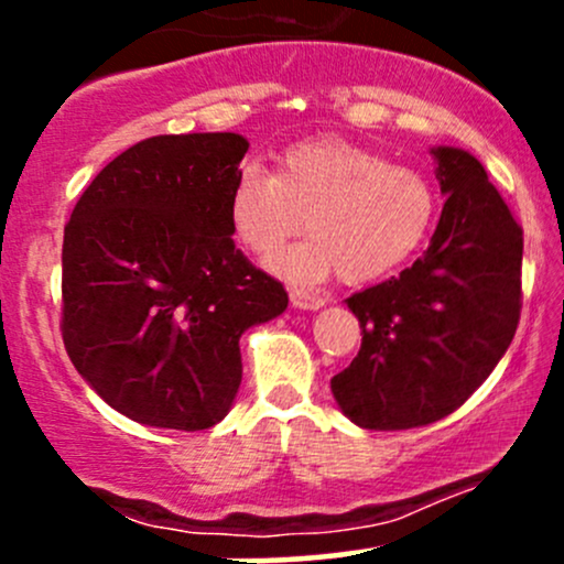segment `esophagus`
I'll return each instance as SVG.
<instances>
[{"instance_id": "esophagus-1", "label": "esophagus", "mask_w": 564, "mask_h": 564, "mask_svg": "<svg viewBox=\"0 0 564 564\" xmlns=\"http://www.w3.org/2000/svg\"><path fill=\"white\" fill-rule=\"evenodd\" d=\"M291 304H294V307H300V310H318V307H323V304H326V300H323V296H318V294H310V291L294 289V291H291Z\"/></svg>"}]
</instances>
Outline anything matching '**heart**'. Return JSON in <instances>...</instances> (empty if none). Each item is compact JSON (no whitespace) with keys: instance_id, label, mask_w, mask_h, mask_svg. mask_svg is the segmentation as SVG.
<instances>
[{"instance_id":"b5f03b06","label":"heart","mask_w":564,"mask_h":564,"mask_svg":"<svg viewBox=\"0 0 564 564\" xmlns=\"http://www.w3.org/2000/svg\"><path fill=\"white\" fill-rule=\"evenodd\" d=\"M435 212V185L422 170L345 138L283 148L275 174L243 164L228 196L232 236L257 257L273 254L307 215L313 236L270 260V270L302 286L334 273L349 283L390 273L424 243Z\"/></svg>"}]
</instances>
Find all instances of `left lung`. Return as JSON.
<instances>
[{"instance_id":"1","label":"left lung","mask_w":564,"mask_h":564,"mask_svg":"<svg viewBox=\"0 0 564 564\" xmlns=\"http://www.w3.org/2000/svg\"><path fill=\"white\" fill-rule=\"evenodd\" d=\"M443 215L411 268L347 300L360 352L332 379L345 416L394 432L462 408L507 352L522 310V225L458 148H435Z\"/></svg>"}]
</instances>
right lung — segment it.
<instances>
[{
  "label": "right lung",
  "instance_id": "1",
  "mask_svg": "<svg viewBox=\"0 0 564 564\" xmlns=\"http://www.w3.org/2000/svg\"><path fill=\"white\" fill-rule=\"evenodd\" d=\"M246 151L232 132L140 140L70 212L63 345L132 422L215 426L241 384V334L286 310L283 283L232 243L228 196Z\"/></svg>",
  "mask_w": 564,
  "mask_h": 564
}]
</instances>
